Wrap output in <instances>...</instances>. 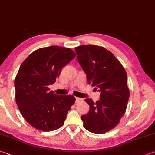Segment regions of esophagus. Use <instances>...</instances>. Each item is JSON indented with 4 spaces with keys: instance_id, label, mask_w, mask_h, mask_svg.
I'll return each mask as SVG.
<instances>
[{
    "instance_id": "34e87169",
    "label": "esophagus",
    "mask_w": 155,
    "mask_h": 155,
    "mask_svg": "<svg viewBox=\"0 0 155 155\" xmlns=\"http://www.w3.org/2000/svg\"><path fill=\"white\" fill-rule=\"evenodd\" d=\"M83 101V99L80 98H78V97H76V103H79L80 102Z\"/></svg>"
}]
</instances>
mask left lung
Wrapping results in <instances>:
<instances>
[{
	"label": "left lung",
	"instance_id": "8db88e82",
	"mask_svg": "<svg viewBox=\"0 0 155 155\" xmlns=\"http://www.w3.org/2000/svg\"><path fill=\"white\" fill-rule=\"evenodd\" d=\"M74 50L88 83L101 92L100 100L95 103L91 98L85 99L90 110L81 117L83 126L91 133H105L117 127L126 112L130 95L127 72L114 54L103 47L81 45Z\"/></svg>",
	"mask_w": 155,
	"mask_h": 155
}]
</instances>
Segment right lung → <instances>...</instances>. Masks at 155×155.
<instances>
[{
    "instance_id": "add662e5",
    "label": "right lung",
    "mask_w": 155,
    "mask_h": 155,
    "mask_svg": "<svg viewBox=\"0 0 155 155\" xmlns=\"http://www.w3.org/2000/svg\"><path fill=\"white\" fill-rule=\"evenodd\" d=\"M75 56L71 48L51 46L32 52L20 67L15 80L16 103L26 121L36 129L48 132L64 124L75 97L57 95L48 86L55 83Z\"/></svg>"
}]
</instances>
